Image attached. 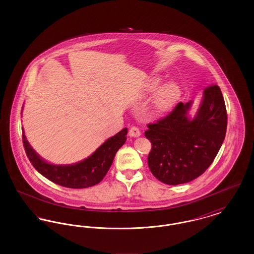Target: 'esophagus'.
Returning <instances> with one entry per match:
<instances>
[{"label":"esophagus","instance_id":"obj_1","mask_svg":"<svg viewBox=\"0 0 254 254\" xmlns=\"http://www.w3.org/2000/svg\"><path fill=\"white\" fill-rule=\"evenodd\" d=\"M129 136L130 137H134V138H136V137H139L140 135H141V131L139 130V128L138 127H132L130 129H129Z\"/></svg>","mask_w":254,"mask_h":254}]
</instances>
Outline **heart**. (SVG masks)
<instances>
[{
    "instance_id": "b5f03b06",
    "label": "heart",
    "mask_w": 254,
    "mask_h": 254,
    "mask_svg": "<svg viewBox=\"0 0 254 254\" xmlns=\"http://www.w3.org/2000/svg\"><path fill=\"white\" fill-rule=\"evenodd\" d=\"M161 76H151L145 82V90L153 92L162 84ZM181 97V87L176 82H169L158 89L151 103V113L155 116L163 115L173 109Z\"/></svg>"
}]
</instances>
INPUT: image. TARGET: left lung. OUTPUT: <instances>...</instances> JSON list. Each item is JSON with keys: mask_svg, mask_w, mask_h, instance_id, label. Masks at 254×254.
Returning a JSON list of instances; mask_svg holds the SVG:
<instances>
[{"mask_svg": "<svg viewBox=\"0 0 254 254\" xmlns=\"http://www.w3.org/2000/svg\"><path fill=\"white\" fill-rule=\"evenodd\" d=\"M192 101L179 103L167 117L148 124L147 164L159 181L176 186L192 181L211 165L227 131V109L218 85L208 86L195 115Z\"/></svg>", "mask_w": 254, "mask_h": 254, "instance_id": "left-lung-1", "label": "left lung"}]
</instances>
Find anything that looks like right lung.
<instances>
[{
    "label": "right lung",
    "instance_id": "right-lung-1",
    "mask_svg": "<svg viewBox=\"0 0 254 254\" xmlns=\"http://www.w3.org/2000/svg\"><path fill=\"white\" fill-rule=\"evenodd\" d=\"M127 128L109 138L103 145L83 161L70 165L50 164L41 157L29 145L23 128L24 150L39 173L57 185L69 189H85L102 181L114 160L116 152L126 143Z\"/></svg>",
    "mask_w": 254,
    "mask_h": 254
}]
</instances>
